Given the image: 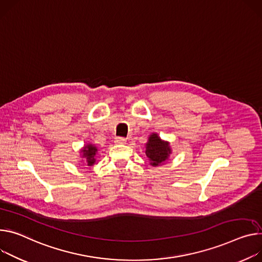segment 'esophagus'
Here are the masks:
<instances>
[{
    "label": "esophagus",
    "instance_id": "1",
    "mask_svg": "<svg viewBox=\"0 0 262 262\" xmlns=\"http://www.w3.org/2000/svg\"><path fill=\"white\" fill-rule=\"evenodd\" d=\"M115 143L116 144H125L126 143V139L122 137H118L115 139Z\"/></svg>",
    "mask_w": 262,
    "mask_h": 262
}]
</instances>
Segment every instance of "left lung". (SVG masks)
Here are the masks:
<instances>
[{"mask_svg": "<svg viewBox=\"0 0 262 262\" xmlns=\"http://www.w3.org/2000/svg\"><path fill=\"white\" fill-rule=\"evenodd\" d=\"M172 154L170 143L160 138L157 133H151L145 144V155L151 166H161L169 160Z\"/></svg>", "mask_w": 262, "mask_h": 262, "instance_id": "8db88e82", "label": "left lung"}]
</instances>
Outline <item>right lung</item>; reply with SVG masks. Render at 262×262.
<instances>
[{"instance_id": "obj_1", "label": "right lung", "mask_w": 262, "mask_h": 262, "mask_svg": "<svg viewBox=\"0 0 262 262\" xmlns=\"http://www.w3.org/2000/svg\"><path fill=\"white\" fill-rule=\"evenodd\" d=\"M80 158H82L88 166H93L95 163H96V157L98 152V148L95 144L89 143L85 144L81 149H80Z\"/></svg>"}]
</instances>
